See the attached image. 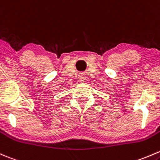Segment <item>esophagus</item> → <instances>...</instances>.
Returning a JSON list of instances; mask_svg holds the SVG:
<instances>
[{
  "label": "esophagus",
  "instance_id": "obj_1",
  "mask_svg": "<svg viewBox=\"0 0 160 160\" xmlns=\"http://www.w3.org/2000/svg\"><path fill=\"white\" fill-rule=\"evenodd\" d=\"M78 77H79V80H80V81L81 82V83H84L86 81V77L84 73H80L78 76Z\"/></svg>",
  "mask_w": 160,
  "mask_h": 160
}]
</instances>
